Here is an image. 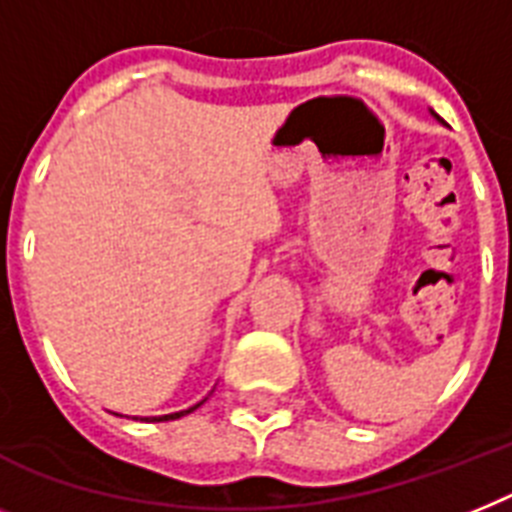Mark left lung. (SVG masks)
I'll use <instances>...</instances> for the list:
<instances>
[{
  "label": "left lung",
  "mask_w": 512,
  "mask_h": 512,
  "mask_svg": "<svg viewBox=\"0 0 512 512\" xmlns=\"http://www.w3.org/2000/svg\"><path fill=\"white\" fill-rule=\"evenodd\" d=\"M432 114H434V112H432ZM434 117H437V114H434ZM437 120H439V117H437Z\"/></svg>",
  "instance_id": "8db88e82"
}]
</instances>
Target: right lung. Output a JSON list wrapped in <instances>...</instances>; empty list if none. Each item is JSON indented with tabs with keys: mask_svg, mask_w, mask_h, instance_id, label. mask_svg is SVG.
Masks as SVG:
<instances>
[{
	"mask_svg": "<svg viewBox=\"0 0 512 512\" xmlns=\"http://www.w3.org/2000/svg\"><path fill=\"white\" fill-rule=\"evenodd\" d=\"M201 403H204V400H201ZM201 403H196V405H190V408H185V411H177V413H167V416H151L149 421H175V418H180V416H188V413H193L198 408V405Z\"/></svg>",
	"mask_w": 512,
	"mask_h": 512,
	"instance_id": "1",
	"label": "right lung"
}]
</instances>
